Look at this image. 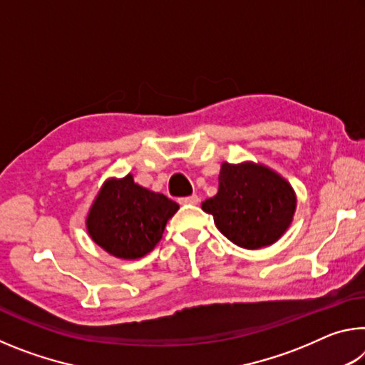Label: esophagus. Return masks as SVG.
<instances>
[{
    "instance_id": "obj_1",
    "label": "esophagus",
    "mask_w": 365,
    "mask_h": 365,
    "mask_svg": "<svg viewBox=\"0 0 365 365\" xmlns=\"http://www.w3.org/2000/svg\"><path fill=\"white\" fill-rule=\"evenodd\" d=\"M178 202H180V205H197V202H200V196L191 195V196H187V197H180Z\"/></svg>"
}]
</instances>
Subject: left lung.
<instances>
[{
  "instance_id": "obj_1",
  "label": "left lung",
  "mask_w": 365,
  "mask_h": 365,
  "mask_svg": "<svg viewBox=\"0 0 365 365\" xmlns=\"http://www.w3.org/2000/svg\"><path fill=\"white\" fill-rule=\"evenodd\" d=\"M201 207L232 243L259 250L279 242L292 225L296 193L289 182L267 165L252 160L224 163L217 195Z\"/></svg>"
}]
</instances>
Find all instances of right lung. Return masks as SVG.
I'll use <instances>...</instances> for the list:
<instances>
[{
  "label": "right lung",
  "mask_w": 365,
  "mask_h": 365,
  "mask_svg": "<svg viewBox=\"0 0 365 365\" xmlns=\"http://www.w3.org/2000/svg\"><path fill=\"white\" fill-rule=\"evenodd\" d=\"M178 211L175 201L133 182V175L110 177L86 214L90 238L119 259H140L154 250L168 220Z\"/></svg>",
  "instance_id": "1"
}]
</instances>
